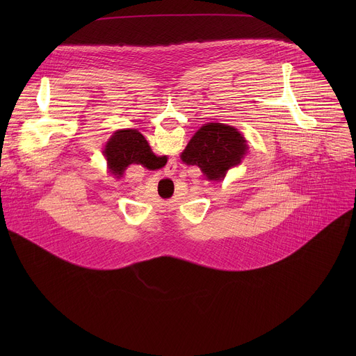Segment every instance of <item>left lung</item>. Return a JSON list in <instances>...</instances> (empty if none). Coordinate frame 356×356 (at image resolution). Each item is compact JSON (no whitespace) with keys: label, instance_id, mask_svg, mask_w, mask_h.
Instances as JSON below:
<instances>
[{"label":"left lung","instance_id":"1","mask_svg":"<svg viewBox=\"0 0 356 356\" xmlns=\"http://www.w3.org/2000/svg\"><path fill=\"white\" fill-rule=\"evenodd\" d=\"M246 149V140L238 129L210 122L202 125L190 139L181 161L198 166L209 180H222L229 168L241 163Z\"/></svg>","mask_w":356,"mask_h":356}]
</instances>
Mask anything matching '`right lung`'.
Returning a JSON list of instances; mask_svg holds the SVG:
<instances>
[{"label": "right lung", "mask_w": 356, "mask_h": 356, "mask_svg": "<svg viewBox=\"0 0 356 356\" xmlns=\"http://www.w3.org/2000/svg\"><path fill=\"white\" fill-rule=\"evenodd\" d=\"M104 154L110 170L118 177H121L124 170L132 163L152 169L156 168L161 161L150 150L143 135L136 129H121L115 132L106 145Z\"/></svg>", "instance_id": "add662e5"}]
</instances>
